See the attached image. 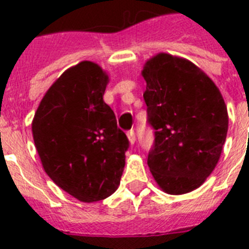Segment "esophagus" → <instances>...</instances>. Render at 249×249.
Here are the masks:
<instances>
[{
	"instance_id": "34e87169",
	"label": "esophagus",
	"mask_w": 249,
	"mask_h": 249,
	"mask_svg": "<svg viewBox=\"0 0 249 249\" xmlns=\"http://www.w3.org/2000/svg\"><path fill=\"white\" fill-rule=\"evenodd\" d=\"M127 137H128V141H130L131 145L135 144V141H136V136H135V131L131 130L127 132Z\"/></svg>"
}]
</instances>
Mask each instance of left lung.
I'll list each match as a JSON object with an SVG mask.
<instances>
[{"instance_id":"1","label":"left lung","mask_w":249,"mask_h":249,"mask_svg":"<svg viewBox=\"0 0 249 249\" xmlns=\"http://www.w3.org/2000/svg\"><path fill=\"white\" fill-rule=\"evenodd\" d=\"M144 100L154 128L153 178L172 196L199 188L222 153L229 115L214 82L192 61L159 53L144 64Z\"/></svg>"}]
</instances>
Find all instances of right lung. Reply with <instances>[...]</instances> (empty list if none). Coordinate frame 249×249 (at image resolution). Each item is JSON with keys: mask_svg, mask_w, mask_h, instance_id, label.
<instances>
[{"mask_svg": "<svg viewBox=\"0 0 249 249\" xmlns=\"http://www.w3.org/2000/svg\"><path fill=\"white\" fill-rule=\"evenodd\" d=\"M108 82L100 65L81 61L51 85L32 121L45 172L85 203L112 196L126 163L128 140L103 100Z\"/></svg>", "mask_w": 249, "mask_h": 249, "instance_id": "1", "label": "right lung"}]
</instances>
